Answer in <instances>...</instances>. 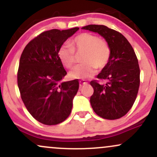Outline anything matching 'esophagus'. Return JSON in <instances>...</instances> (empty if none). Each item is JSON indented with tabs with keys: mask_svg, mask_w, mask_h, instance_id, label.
<instances>
[{
	"mask_svg": "<svg viewBox=\"0 0 157 157\" xmlns=\"http://www.w3.org/2000/svg\"><path fill=\"white\" fill-rule=\"evenodd\" d=\"M79 82H80V86H82L85 84H87V81L85 80H80Z\"/></svg>",
	"mask_w": 157,
	"mask_h": 157,
	"instance_id": "obj_1",
	"label": "esophagus"
}]
</instances>
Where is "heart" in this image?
<instances>
[{"label":"heart","mask_w":157,"mask_h":157,"mask_svg":"<svg viewBox=\"0 0 157 157\" xmlns=\"http://www.w3.org/2000/svg\"><path fill=\"white\" fill-rule=\"evenodd\" d=\"M80 55L82 63L77 66L69 72L75 79H87L96 72V68L102 69L109 63L111 48L104 40L94 34L83 32L71 40V46L63 45L58 49V57L66 68H71L76 62V55Z\"/></svg>","instance_id":"obj_1"}]
</instances>
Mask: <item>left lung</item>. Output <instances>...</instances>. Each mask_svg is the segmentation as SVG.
Listing matches in <instances>:
<instances>
[{
  "mask_svg": "<svg viewBox=\"0 0 157 157\" xmlns=\"http://www.w3.org/2000/svg\"><path fill=\"white\" fill-rule=\"evenodd\" d=\"M82 29L100 34L111 48L109 63L97 76L105 83L97 80L90 82L94 89L91 107L102 118H121L134 105L140 87V70L134 48L121 33L103 25H88Z\"/></svg>",
  "mask_w": 157,
  "mask_h": 157,
  "instance_id": "1",
  "label": "left lung"
}]
</instances>
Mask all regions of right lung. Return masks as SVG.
<instances>
[{
    "instance_id": "right-lung-1",
    "label": "right lung",
    "mask_w": 157,
    "mask_h": 157,
    "mask_svg": "<svg viewBox=\"0 0 157 157\" xmlns=\"http://www.w3.org/2000/svg\"><path fill=\"white\" fill-rule=\"evenodd\" d=\"M78 29L42 32L21 54L17 71L21 99L30 114L44 125H57L71 113L79 82H60L67 72L59 59L58 49Z\"/></svg>"
}]
</instances>
